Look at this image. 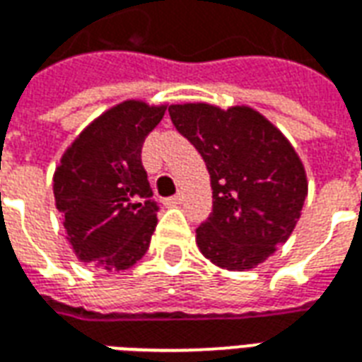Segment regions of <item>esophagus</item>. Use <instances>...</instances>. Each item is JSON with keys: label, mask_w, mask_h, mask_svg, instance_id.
<instances>
[{"label": "esophagus", "mask_w": 362, "mask_h": 362, "mask_svg": "<svg viewBox=\"0 0 362 362\" xmlns=\"http://www.w3.org/2000/svg\"><path fill=\"white\" fill-rule=\"evenodd\" d=\"M182 202V196L180 194H178V196H173V197H168V199H166V205H168V207H174V205H178Z\"/></svg>", "instance_id": "34e87169"}]
</instances>
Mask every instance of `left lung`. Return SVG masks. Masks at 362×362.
I'll list each match as a JSON object with an SVG mask.
<instances>
[{
	"label": "left lung",
	"instance_id": "8db88e82",
	"mask_svg": "<svg viewBox=\"0 0 362 362\" xmlns=\"http://www.w3.org/2000/svg\"><path fill=\"white\" fill-rule=\"evenodd\" d=\"M170 119L204 157L213 211L196 228L199 252L211 264L246 272L287 243L300 219L308 180L304 165L272 122L250 106L184 103Z\"/></svg>",
	"mask_w": 362,
	"mask_h": 362
}]
</instances>
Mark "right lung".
Segmentation results:
<instances>
[{
    "mask_svg": "<svg viewBox=\"0 0 362 362\" xmlns=\"http://www.w3.org/2000/svg\"><path fill=\"white\" fill-rule=\"evenodd\" d=\"M166 104L124 100L77 135L54 173L56 209L67 240L85 266L124 272L149 248L157 204L141 165L145 137Z\"/></svg>",
    "mask_w": 362,
    "mask_h": 362,
    "instance_id": "add662e5",
    "label": "right lung"
}]
</instances>
